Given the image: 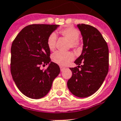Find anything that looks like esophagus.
<instances>
[{
    "instance_id": "34e87169",
    "label": "esophagus",
    "mask_w": 121,
    "mask_h": 121,
    "mask_svg": "<svg viewBox=\"0 0 121 121\" xmlns=\"http://www.w3.org/2000/svg\"><path fill=\"white\" fill-rule=\"evenodd\" d=\"M65 68L63 67V66H60V70H61V71H63L64 69H65Z\"/></svg>"
}]
</instances>
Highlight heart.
Returning a JSON list of instances; mask_svg holds the SVG:
<instances>
[{
	"label": "heart",
	"mask_w": 121,
	"mask_h": 121,
	"mask_svg": "<svg viewBox=\"0 0 121 121\" xmlns=\"http://www.w3.org/2000/svg\"><path fill=\"white\" fill-rule=\"evenodd\" d=\"M59 33L69 40V47L76 50L81 48V42L79 40V32L76 28L72 26H68L59 31ZM57 37L55 33H52L47 40V45L50 50L53 51L55 49ZM74 58V55L70 52H56L52 56V60L54 63L61 66H66L69 64Z\"/></svg>",
	"instance_id": "1"
}]
</instances>
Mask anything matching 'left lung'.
Returning <instances> with one entry per match:
<instances>
[{
	"label": "left lung",
	"instance_id": "left-lung-1",
	"mask_svg": "<svg viewBox=\"0 0 121 121\" xmlns=\"http://www.w3.org/2000/svg\"><path fill=\"white\" fill-rule=\"evenodd\" d=\"M77 26L83 37V50L74 61L77 67L69 68L72 76L67 86L73 95L86 98L96 93L104 81L109 70V49L98 29L83 23Z\"/></svg>",
	"mask_w": 121,
	"mask_h": 121
}]
</instances>
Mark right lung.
Returning a JSON list of instances; mask_svg holds the SVG:
<instances>
[{
    "label": "right lung",
    "instance_id": "add662e5",
    "mask_svg": "<svg viewBox=\"0 0 121 121\" xmlns=\"http://www.w3.org/2000/svg\"><path fill=\"white\" fill-rule=\"evenodd\" d=\"M58 25L32 24L17 35L11 47L10 71L20 92L32 99H40L48 93L60 72L59 66L51 61L47 45L49 35ZM49 65L46 70L42 65Z\"/></svg>",
    "mask_w": 121,
    "mask_h": 121
}]
</instances>
